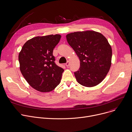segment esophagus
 <instances>
[{
  "instance_id": "34e87169",
  "label": "esophagus",
  "mask_w": 132,
  "mask_h": 132,
  "mask_svg": "<svg viewBox=\"0 0 132 132\" xmlns=\"http://www.w3.org/2000/svg\"><path fill=\"white\" fill-rule=\"evenodd\" d=\"M65 65L67 66V67H69V65H70V62L68 61H67V62L65 63Z\"/></svg>"
}]
</instances>
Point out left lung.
Here are the masks:
<instances>
[{
    "label": "left lung",
    "mask_w": 132,
    "mask_h": 132,
    "mask_svg": "<svg viewBox=\"0 0 132 132\" xmlns=\"http://www.w3.org/2000/svg\"><path fill=\"white\" fill-rule=\"evenodd\" d=\"M66 37L80 60V68L74 72L77 82L85 87L99 84L111 64L112 49L107 38L93 31L71 33Z\"/></svg>",
    "instance_id": "left-lung-1"
}]
</instances>
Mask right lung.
Returning a JSON list of instances; mask_svg holds the SVG:
<instances>
[{"label":"right lung","mask_w":132,"mask_h":132,"mask_svg":"<svg viewBox=\"0 0 132 132\" xmlns=\"http://www.w3.org/2000/svg\"><path fill=\"white\" fill-rule=\"evenodd\" d=\"M61 35L34 37L26 42L19 55L20 69L31 86L41 92L54 89L60 83L63 69L55 62L53 50Z\"/></svg>","instance_id":"add662e5"}]
</instances>
